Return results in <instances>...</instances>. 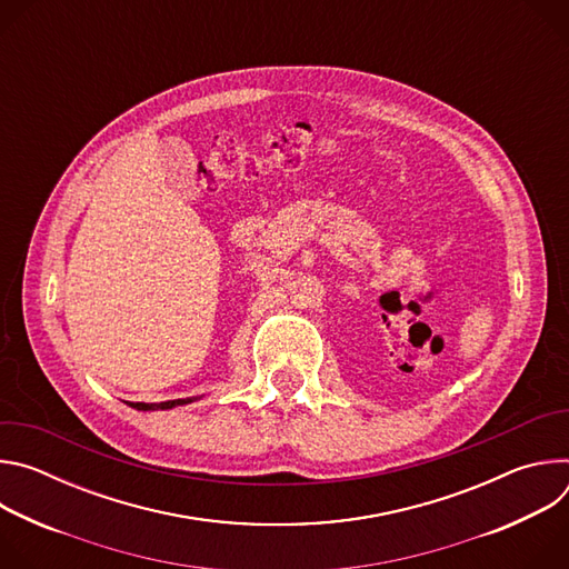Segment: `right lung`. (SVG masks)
<instances>
[{
    "label": "right lung",
    "instance_id": "obj_1",
    "mask_svg": "<svg viewBox=\"0 0 569 569\" xmlns=\"http://www.w3.org/2000/svg\"><path fill=\"white\" fill-rule=\"evenodd\" d=\"M193 398H178V400H167V402H137L134 408L137 410H171V408H178V405H187V402H191Z\"/></svg>",
    "mask_w": 569,
    "mask_h": 569
}]
</instances>
